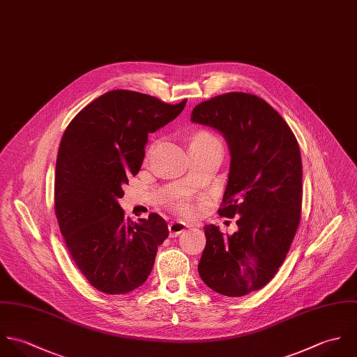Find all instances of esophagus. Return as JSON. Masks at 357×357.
<instances>
[{
    "label": "esophagus",
    "instance_id": "obj_1",
    "mask_svg": "<svg viewBox=\"0 0 357 357\" xmlns=\"http://www.w3.org/2000/svg\"><path fill=\"white\" fill-rule=\"evenodd\" d=\"M188 226L183 223V222H171L169 225H168V230H169V236L171 237H176L178 234H181L185 229H186Z\"/></svg>",
    "mask_w": 357,
    "mask_h": 357
}]
</instances>
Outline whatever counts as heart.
Returning a JSON list of instances; mask_svg holds the SVG:
<instances>
[{
    "instance_id": "obj_1",
    "label": "heart",
    "mask_w": 357,
    "mask_h": 357,
    "mask_svg": "<svg viewBox=\"0 0 357 357\" xmlns=\"http://www.w3.org/2000/svg\"><path fill=\"white\" fill-rule=\"evenodd\" d=\"M193 141H218V139H216L215 137H213L210 132L202 131V132L196 134V135L192 138V142H193ZM178 207H179V210H181L182 213H189V210H190L189 204L185 203V202H181V203L178 204Z\"/></svg>"
}]
</instances>
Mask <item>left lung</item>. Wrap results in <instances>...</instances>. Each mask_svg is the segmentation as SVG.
Returning <instances> with one entry per match:
<instances>
[{
    "label": "left lung",
    "mask_w": 357,
    "mask_h": 357,
    "mask_svg": "<svg viewBox=\"0 0 357 357\" xmlns=\"http://www.w3.org/2000/svg\"><path fill=\"white\" fill-rule=\"evenodd\" d=\"M192 123L219 131L230 168L219 215L238 216V230L223 236L207 225L199 262L215 292L244 296L268 284L284 262L302 207V161L283 117L264 99L230 92L197 105Z\"/></svg>",
    "instance_id": "left-lung-1"
}]
</instances>
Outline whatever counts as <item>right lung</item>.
Wrapping results in <instances>:
<instances>
[{
    "instance_id": "add662e5",
    "label": "right lung",
    "mask_w": 357,
    "mask_h": 357,
    "mask_svg": "<svg viewBox=\"0 0 357 357\" xmlns=\"http://www.w3.org/2000/svg\"><path fill=\"white\" fill-rule=\"evenodd\" d=\"M186 100L168 105L135 91H110L85 106L62 137L55 214L75 266L102 292L141 287L168 237L160 215L132 222L119 199L141 169L149 134L175 120Z\"/></svg>"
}]
</instances>
